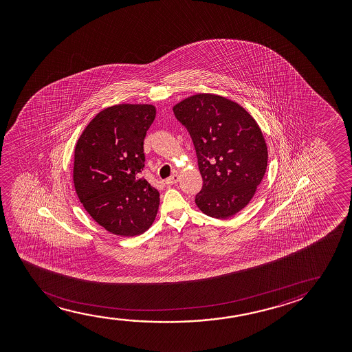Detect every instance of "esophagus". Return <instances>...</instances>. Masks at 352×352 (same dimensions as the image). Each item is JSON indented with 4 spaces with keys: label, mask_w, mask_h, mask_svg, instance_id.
<instances>
[{
    "label": "esophagus",
    "mask_w": 352,
    "mask_h": 352,
    "mask_svg": "<svg viewBox=\"0 0 352 352\" xmlns=\"http://www.w3.org/2000/svg\"><path fill=\"white\" fill-rule=\"evenodd\" d=\"M178 174H173V175H170L169 178L166 179V180H164V183L167 184V185H173V184L178 183Z\"/></svg>",
    "instance_id": "34e87169"
}]
</instances>
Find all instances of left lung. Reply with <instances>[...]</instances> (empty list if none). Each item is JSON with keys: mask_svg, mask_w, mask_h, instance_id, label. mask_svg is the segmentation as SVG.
<instances>
[{"mask_svg": "<svg viewBox=\"0 0 352 352\" xmlns=\"http://www.w3.org/2000/svg\"><path fill=\"white\" fill-rule=\"evenodd\" d=\"M173 111L197 154L203 186L195 202L208 217H233L265 177L268 150L260 126L238 103L214 94L188 97Z\"/></svg>", "mask_w": 352, "mask_h": 352, "instance_id": "left-lung-1", "label": "left lung"}]
</instances>
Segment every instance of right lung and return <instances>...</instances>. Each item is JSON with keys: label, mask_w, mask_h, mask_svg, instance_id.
I'll list each match as a JSON object with an SVG mask.
<instances>
[{"label": "right lung", "mask_w": 352, "mask_h": 352, "mask_svg": "<svg viewBox=\"0 0 352 352\" xmlns=\"http://www.w3.org/2000/svg\"><path fill=\"white\" fill-rule=\"evenodd\" d=\"M151 104H116L100 111L74 149L73 183L95 221L113 234L138 236L154 222L160 193L140 173L144 168Z\"/></svg>", "instance_id": "obj_1"}]
</instances>
